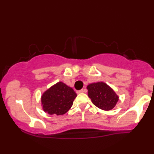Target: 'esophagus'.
<instances>
[{
	"label": "esophagus",
	"mask_w": 154,
	"mask_h": 154,
	"mask_svg": "<svg viewBox=\"0 0 154 154\" xmlns=\"http://www.w3.org/2000/svg\"><path fill=\"white\" fill-rule=\"evenodd\" d=\"M83 92H84V90H79V91H77V94H80V93H83Z\"/></svg>",
	"instance_id": "34e87169"
}]
</instances>
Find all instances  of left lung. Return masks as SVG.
<instances>
[{
    "label": "left lung",
    "mask_w": 154,
    "mask_h": 154,
    "mask_svg": "<svg viewBox=\"0 0 154 154\" xmlns=\"http://www.w3.org/2000/svg\"><path fill=\"white\" fill-rule=\"evenodd\" d=\"M88 95L92 103L104 111H109L115 107L119 96L112 88L103 82L90 83L87 85Z\"/></svg>",
    "instance_id": "1"
}]
</instances>
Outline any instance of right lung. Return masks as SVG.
I'll list each match as a JSON object with an SVG mask.
<instances>
[{
  "label": "right lung",
  "mask_w": 154,
  "mask_h": 154,
  "mask_svg": "<svg viewBox=\"0 0 154 154\" xmlns=\"http://www.w3.org/2000/svg\"><path fill=\"white\" fill-rule=\"evenodd\" d=\"M76 97L77 94L72 88L59 82L41 95V106L43 110L49 115L62 116L71 108Z\"/></svg>",
  "instance_id": "obj_1"
}]
</instances>
